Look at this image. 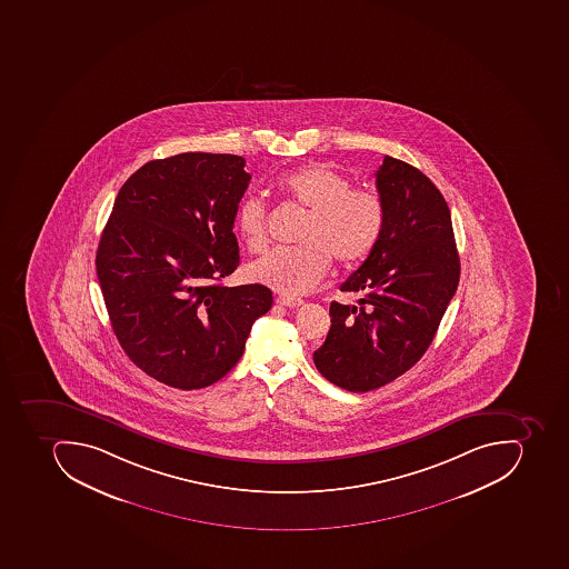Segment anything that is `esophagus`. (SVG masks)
Wrapping results in <instances>:
<instances>
[{
    "label": "esophagus",
    "instance_id": "1",
    "mask_svg": "<svg viewBox=\"0 0 569 569\" xmlns=\"http://www.w3.org/2000/svg\"><path fill=\"white\" fill-rule=\"evenodd\" d=\"M277 303L287 308H298L303 305V299L291 298V296H278Z\"/></svg>",
    "mask_w": 569,
    "mask_h": 569
}]
</instances>
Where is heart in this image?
I'll list each match as a JSON object with an SVG mask.
<instances>
[{"mask_svg":"<svg viewBox=\"0 0 569 569\" xmlns=\"http://www.w3.org/2000/svg\"><path fill=\"white\" fill-rule=\"evenodd\" d=\"M277 192L307 214L295 250H274L248 266L252 282L286 296L312 291L328 273L331 257L355 264L372 252L385 231L386 206L372 189H352L349 178L325 163L305 166L277 181ZM236 227L250 252L268 244L266 208L247 197L236 213Z\"/></svg>","mask_w":569,"mask_h":569,"instance_id":"obj_1","label":"heart"}]
</instances>
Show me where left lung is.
Returning a JSON list of instances; mask_svg holds the SVG:
<instances>
[{"instance_id": "1", "label": "left lung", "mask_w": 569, "mask_h": 569, "mask_svg": "<svg viewBox=\"0 0 569 569\" xmlns=\"http://www.w3.org/2000/svg\"><path fill=\"white\" fill-rule=\"evenodd\" d=\"M385 231L367 261L342 283L361 307L337 301L316 352L317 370L338 388L365 393L406 373L427 352L460 280L445 197L423 172L393 159L376 172Z\"/></svg>"}]
</instances>
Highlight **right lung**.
Listing matches in <instances>:
<instances>
[{
  "instance_id": "add662e5",
  "label": "right lung",
  "mask_w": 569,
  "mask_h": 569,
  "mask_svg": "<svg viewBox=\"0 0 569 569\" xmlns=\"http://www.w3.org/2000/svg\"><path fill=\"white\" fill-rule=\"evenodd\" d=\"M248 183L238 154L151 160L124 181L103 227L94 262L116 338L171 388L222 379L273 305L261 283H220L240 266L232 227Z\"/></svg>"
}]
</instances>
